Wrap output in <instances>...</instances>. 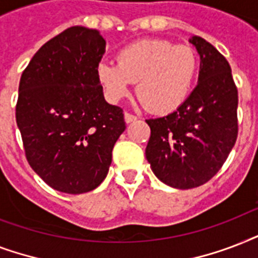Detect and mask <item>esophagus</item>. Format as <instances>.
Returning a JSON list of instances; mask_svg holds the SVG:
<instances>
[{"instance_id": "esophagus-1", "label": "esophagus", "mask_w": 258, "mask_h": 258, "mask_svg": "<svg viewBox=\"0 0 258 258\" xmlns=\"http://www.w3.org/2000/svg\"><path fill=\"white\" fill-rule=\"evenodd\" d=\"M138 119V116L133 115V113H128V112H124V120L125 123H133Z\"/></svg>"}]
</instances>
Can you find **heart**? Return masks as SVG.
<instances>
[{
	"label": "heart",
	"instance_id": "1",
	"mask_svg": "<svg viewBox=\"0 0 258 258\" xmlns=\"http://www.w3.org/2000/svg\"><path fill=\"white\" fill-rule=\"evenodd\" d=\"M198 74V57L192 48L174 45L161 38L139 40L116 54V64L100 61L97 80L109 101L130 95L137 83V95L153 112L169 113L179 108L191 92Z\"/></svg>",
	"mask_w": 258,
	"mask_h": 258
}]
</instances>
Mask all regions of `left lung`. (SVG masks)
<instances>
[{
  "label": "left lung",
  "mask_w": 258,
  "mask_h": 258,
  "mask_svg": "<svg viewBox=\"0 0 258 258\" xmlns=\"http://www.w3.org/2000/svg\"><path fill=\"white\" fill-rule=\"evenodd\" d=\"M188 41L200 53L198 84L167 116L147 119L146 158L163 183L186 190L206 183L237 141L238 92L228 60L200 36Z\"/></svg>",
  "instance_id": "obj_1"
}]
</instances>
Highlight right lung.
Here are the masks:
<instances>
[{
    "label": "right lung",
    "instance_id": "add662e5",
    "mask_svg": "<svg viewBox=\"0 0 258 258\" xmlns=\"http://www.w3.org/2000/svg\"><path fill=\"white\" fill-rule=\"evenodd\" d=\"M104 52L96 29L72 26L45 42L21 75L16 121L26 159L57 191L96 188L125 130L123 109L104 100L97 80Z\"/></svg>",
    "mask_w": 258,
    "mask_h": 258
}]
</instances>
